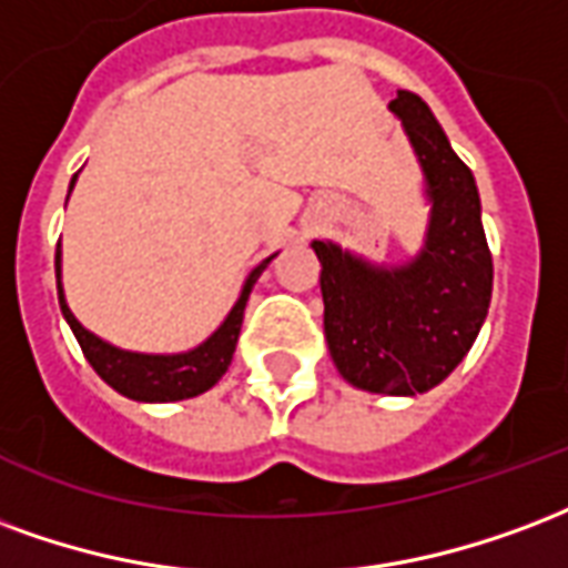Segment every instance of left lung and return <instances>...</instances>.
I'll use <instances>...</instances> for the list:
<instances>
[{
    "instance_id": "left-lung-1",
    "label": "left lung",
    "mask_w": 568,
    "mask_h": 568,
    "mask_svg": "<svg viewBox=\"0 0 568 568\" xmlns=\"http://www.w3.org/2000/svg\"><path fill=\"white\" fill-rule=\"evenodd\" d=\"M387 109L403 120L424 172L429 221L420 251L387 266L335 242L314 239L312 247L338 375L359 390L417 396L448 378L478 338L494 293V260L475 178L429 105L399 90Z\"/></svg>"
}]
</instances>
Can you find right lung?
<instances>
[{"label": "right lung", "instance_id": "obj_1", "mask_svg": "<svg viewBox=\"0 0 568 568\" xmlns=\"http://www.w3.org/2000/svg\"><path fill=\"white\" fill-rule=\"evenodd\" d=\"M78 175L72 178V187ZM69 187V193H72ZM278 254L266 256L256 268H251V275L244 278L242 293L230 308V314L223 317V324L214 333L199 342L190 351H178V354H142V351H123V347L111 345L105 338H99L97 333H90L69 308L63 293V251L57 247V293H60V308H63L65 324L72 326L78 345L84 351L87 363L97 369V375L109 387L123 393L126 399L135 403H178V399H190L199 393L211 390L217 381L226 375L230 363H233L235 342L242 333L244 305L247 296L254 290L256 278L263 275V268L272 263Z\"/></svg>", "mask_w": 568, "mask_h": 568}]
</instances>
